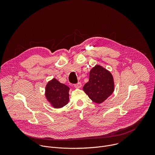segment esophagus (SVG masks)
<instances>
[{"instance_id": "esophagus-1", "label": "esophagus", "mask_w": 155, "mask_h": 155, "mask_svg": "<svg viewBox=\"0 0 155 155\" xmlns=\"http://www.w3.org/2000/svg\"><path fill=\"white\" fill-rule=\"evenodd\" d=\"M81 83H80V82H78V83H77V84H75V85H74V86L75 87H77V88H80L81 87Z\"/></svg>"}]
</instances>
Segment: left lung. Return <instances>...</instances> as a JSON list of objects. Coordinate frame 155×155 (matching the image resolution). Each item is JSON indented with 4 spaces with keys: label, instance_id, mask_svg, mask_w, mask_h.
Wrapping results in <instances>:
<instances>
[{
    "label": "left lung",
    "instance_id": "8db88e82",
    "mask_svg": "<svg viewBox=\"0 0 155 155\" xmlns=\"http://www.w3.org/2000/svg\"><path fill=\"white\" fill-rule=\"evenodd\" d=\"M83 90L93 102L101 104L114 91L113 76L109 71L97 65L91 70L89 81Z\"/></svg>",
    "mask_w": 155,
    "mask_h": 155
}]
</instances>
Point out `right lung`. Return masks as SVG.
<instances>
[{
  "label": "right lung",
  "mask_w": 155,
  "mask_h": 155,
  "mask_svg": "<svg viewBox=\"0 0 155 155\" xmlns=\"http://www.w3.org/2000/svg\"><path fill=\"white\" fill-rule=\"evenodd\" d=\"M45 91L47 100L54 108L62 107L69 102V87L56 78L48 83Z\"/></svg>",
  "instance_id": "right-lung-1"
}]
</instances>
